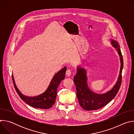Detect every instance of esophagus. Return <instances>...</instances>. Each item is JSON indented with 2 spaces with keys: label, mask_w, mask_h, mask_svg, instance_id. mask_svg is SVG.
<instances>
[{
  "label": "esophagus",
  "mask_w": 134,
  "mask_h": 134,
  "mask_svg": "<svg viewBox=\"0 0 134 134\" xmlns=\"http://www.w3.org/2000/svg\"><path fill=\"white\" fill-rule=\"evenodd\" d=\"M71 71L70 69H67L66 70V74L67 76H68V77H69V76L71 75Z\"/></svg>",
  "instance_id": "1"
}]
</instances>
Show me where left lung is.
Instances as JSON below:
<instances>
[{
  "label": "left lung",
  "mask_w": 134,
  "mask_h": 134,
  "mask_svg": "<svg viewBox=\"0 0 134 134\" xmlns=\"http://www.w3.org/2000/svg\"><path fill=\"white\" fill-rule=\"evenodd\" d=\"M110 41L112 46L117 51L121 63L117 81L110 90L103 94L96 93L91 91L87 84L86 69L81 66L77 67V72L74 77V82L76 86V94L79 103L82 108L85 110H98L104 107L115 97L120 88L124 66L123 58L118 42L113 39H110Z\"/></svg>",
  "instance_id": "obj_1"
}]
</instances>
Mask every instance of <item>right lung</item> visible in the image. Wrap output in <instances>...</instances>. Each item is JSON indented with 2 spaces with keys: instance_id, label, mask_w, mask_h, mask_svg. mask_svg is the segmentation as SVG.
I'll list each match as a JSON object with an SVG mask.
<instances>
[{
  "instance_id": "add662e5",
  "label": "right lung",
  "mask_w": 134,
  "mask_h": 134,
  "mask_svg": "<svg viewBox=\"0 0 134 134\" xmlns=\"http://www.w3.org/2000/svg\"><path fill=\"white\" fill-rule=\"evenodd\" d=\"M66 69L67 67L65 66L55 73L45 92L37 96L30 97L23 95L17 88L15 82L13 75H12L14 87L20 97L23 101L31 107L42 109H50L55 103L57 97V88L62 81L65 77Z\"/></svg>"
}]
</instances>
